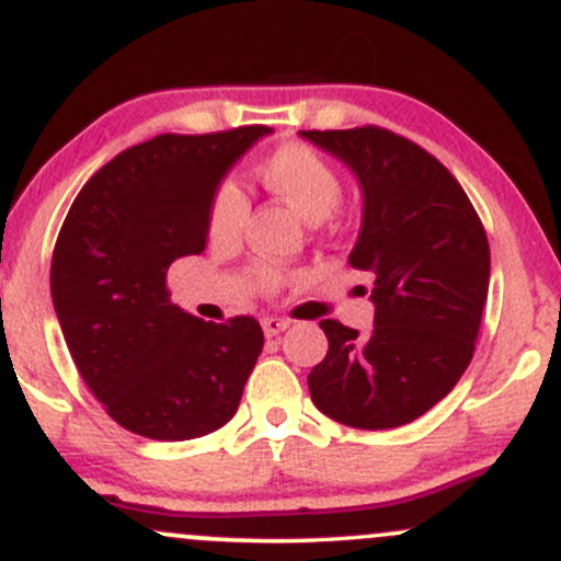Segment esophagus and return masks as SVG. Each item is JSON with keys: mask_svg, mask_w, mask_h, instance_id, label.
<instances>
[{"mask_svg": "<svg viewBox=\"0 0 561 561\" xmlns=\"http://www.w3.org/2000/svg\"><path fill=\"white\" fill-rule=\"evenodd\" d=\"M289 327V319H282V317H266L263 319V332H266V337H276V334H282Z\"/></svg>", "mask_w": 561, "mask_h": 561, "instance_id": "34e87169", "label": "esophagus"}]
</instances>
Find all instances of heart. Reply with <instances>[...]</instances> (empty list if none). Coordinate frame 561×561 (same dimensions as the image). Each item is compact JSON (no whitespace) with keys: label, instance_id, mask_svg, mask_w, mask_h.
Wrapping results in <instances>:
<instances>
[{"label":"heart","instance_id":"obj_1","mask_svg":"<svg viewBox=\"0 0 561 561\" xmlns=\"http://www.w3.org/2000/svg\"><path fill=\"white\" fill-rule=\"evenodd\" d=\"M255 176L268 192L287 199L306 221L319 224L332 214L343 199V176L334 165L302 141H285L255 163ZM248 199L234 182L216 186L208 205V237L214 244H231L240 240ZM255 279L266 293H274L287 282L285 268L274 263H259Z\"/></svg>","mask_w":561,"mask_h":561}]
</instances>
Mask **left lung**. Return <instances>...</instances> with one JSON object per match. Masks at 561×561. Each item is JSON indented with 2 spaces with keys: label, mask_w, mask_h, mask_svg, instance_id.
<instances>
[{
  "label": "left lung",
  "mask_w": 561,
  "mask_h": 561,
  "mask_svg": "<svg viewBox=\"0 0 561 561\" xmlns=\"http://www.w3.org/2000/svg\"><path fill=\"white\" fill-rule=\"evenodd\" d=\"M356 173L364 221L353 268L369 272L375 330L321 321L330 351L308 375L321 414L356 430L420 420L474 356L491 279V248L454 173L379 126L300 131Z\"/></svg>",
  "instance_id": "obj_1"
}]
</instances>
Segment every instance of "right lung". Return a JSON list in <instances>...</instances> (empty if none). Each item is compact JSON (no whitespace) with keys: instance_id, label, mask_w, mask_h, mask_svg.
Wrapping results in <instances>:
<instances>
[{"instance_id":"right-lung-1","label":"right lung","mask_w":561,"mask_h":561,"mask_svg":"<svg viewBox=\"0 0 561 561\" xmlns=\"http://www.w3.org/2000/svg\"><path fill=\"white\" fill-rule=\"evenodd\" d=\"M268 126L160 134L83 184L53 253V302L76 369L128 433L192 440L224 427L263 351L253 317L203 321L165 274L208 244L218 182Z\"/></svg>"}]
</instances>
